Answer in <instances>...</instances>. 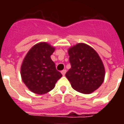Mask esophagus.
<instances>
[{
	"label": "esophagus",
	"instance_id": "34e87169",
	"mask_svg": "<svg viewBox=\"0 0 124 124\" xmlns=\"http://www.w3.org/2000/svg\"><path fill=\"white\" fill-rule=\"evenodd\" d=\"M66 70H63L62 71V72H61V73H62V74L63 76L65 75V74H66Z\"/></svg>",
	"mask_w": 124,
	"mask_h": 124
}]
</instances>
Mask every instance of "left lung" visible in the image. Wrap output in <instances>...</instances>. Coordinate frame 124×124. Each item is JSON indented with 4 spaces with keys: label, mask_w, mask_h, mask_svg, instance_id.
Wrapping results in <instances>:
<instances>
[{
    "label": "left lung",
    "mask_w": 124,
    "mask_h": 124,
    "mask_svg": "<svg viewBox=\"0 0 124 124\" xmlns=\"http://www.w3.org/2000/svg\"><path fill=\"white\" fill-rule=\"evenodd\" d=\"M71 68L66 74L72 87L88 94L101 86L105 76L103 63L98 53L87 44L80 43L68 50Z\"/></svg>",
    "instance_id": "8db88e82"
}]
</instances>
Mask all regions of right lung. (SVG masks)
Wrapping results in <instances>:
<instances>
[{
    "mask_svg": "<svg viewBox=\"0 0 124 124\" xmlns=\"http://www.w3.org/2000/svg\"><path fill=\"white\" fill-rule=\"evenodd\" d=\"M54 48L46 42L36 44L28 51L21 66L24 83L32 92L44 94L51 91L62 76L50 56Z\"/></svg>",
    "mask_w": 124,
    "mask_h": 124,
    "instance_id": "obj_1",
    "label": "right lung"
}]
</instances>
